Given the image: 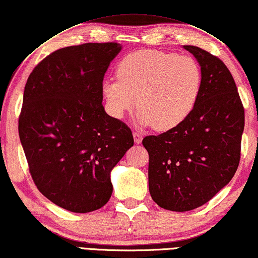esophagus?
Wrapping results in <instances>:
<instances>
[{
	"label": "esophagus",
	"instance_id": "34e87169",
	"mask_svg": "<svg viewBox=\"0 0 258 258\" xmlns=\"http://www.w3.org/2000/svg\"><path fill=\"white\" fill-rule=\"evenodd\" d=\"M142 140H143V137L140 133H134V141L136 144H140V143H142Z\"/></svg>",
	"mask_w": 258,
	"mask_h": 258
}]
</instances>
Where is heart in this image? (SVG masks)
<instances>
[{
  "instance_id": "1",
  "label": "heart",
  "mask_w": 258,
  "mask_h": 258,
  "mask_svg": "<svg viewBox=\"0 0 258 258\" xmlns=\"http://www.w3.org/2000/svg\"><path fill=\"white\" fill-rule=\"evenodd\" d=\"M116 77L106 79L101 86L108 112L121 118L137 102L141 107L138 123L164 132L175 128L191 114L203 75L191 56L144 49L122 58Z\"/></svg>"
}]
</instances>
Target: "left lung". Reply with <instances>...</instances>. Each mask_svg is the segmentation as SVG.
Listing matches in <instances>:
<instances>
[{
  "mask_svg": "<svg viewBox=\"0 0 258 258\" xmlns=\"http://www.w3.org/2000/svg\"><path fill=\"white\" fill-rule=\"evenodd\" d=\"M183 48L203 75L195 108L175 128L143 140L152 200L176 212L202 207L232 180L244 128V109L227 67L200 47Z\"/></svg>",
  "mask_w": 258,
  "mask_h": 258,
  "instance_id": "left-lung-1",
  "label": "left lung"
}]
</instances>
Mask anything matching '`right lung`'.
Segmentation results:
<instances>
[{
  "instance_id": "obj_1",
  "label": "right lung",
  "mask_w": 258,
  "mask_h": 258,
  "mask_svg": "<svg viewBox=\"0 0 258 258\" xmlns=\"http://www.w3.org/2000/svg\"><path fill=\"white\" fill-rule=\"evenodd\" d=\"M122 46L83 43L55 50L24 89L18 121L31 176L43 196L76 213L100 209L110 172L134 145L132 130L102 106V81Z\"/></svg>"
}]
</instances>
